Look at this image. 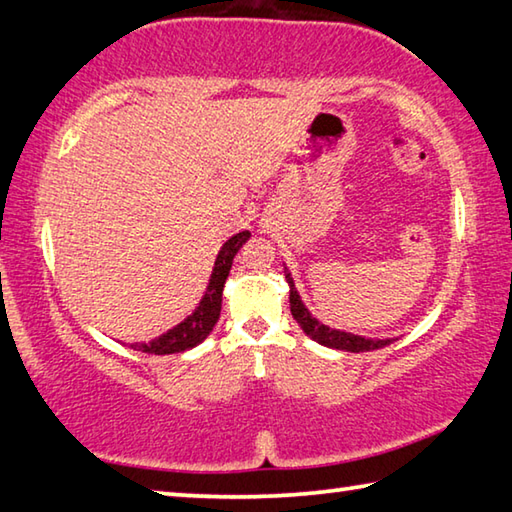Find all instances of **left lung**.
<instances>
[{
	"instance_id": "left-lung-1",
	"label": "left lung",
	"mask_w": 512,
	"mask_h": 512,
	"mask_svg": "<svg viewBox=\"0 0 512 512\" xmlns=\"http://www.w3.org/2000/svg\"><path fill=\"white\" fill-rule=\"evenodd\" d=\"M284 277H287V282H289L291 316L296 318V323L300 325L302 332H305L311 341L325 345V348L345 350V352H370V350L384 348V345H391L395 341V339H366V336L341 332V329H332V327L323 325L318 318L311 316V311L305 307V302H302L287 266H284Z\"/></svg>"
}]
</instances>
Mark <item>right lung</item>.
<instances>
[{"label": "right lung", "mask_w": 512, "mask_h": 512, "mask_svg": "<svg viewBox=\"0 0 512 512\" xmlns=\"http://www.w3.org/2000/svg\"><path fill=\"white\" fill-rule=\"evenodd\" d=\"M250 239V232H237L232 235L225 244L221 246L219 255L214 259V268L210 275V282H207L205 293L201 302H198L196 309L189 314L185 320H180L178 325H173L167 332L155 336L153 341L146 343H131V348L137 352L146 354H176L196 348L198 343H203L216 325V320L221 316V300H223V287L225 280H228L232 259L239 253V248Z\"/></svg>", "instance_id": "1"}]
</instances>
